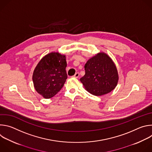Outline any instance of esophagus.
Returning a JSON list of instances; mask_svg holds the SVG:
<instances>
[{
  "mask_svg": "<svg viewBox=\"0 0 152 152\" xmlns=\"http://www.w3.org/2000/svg\"><path fill=\"white\" fill-rule=\"evenodd\" d=\"M79 76V73H76L75 74V75H74L73 77H76V78H78Z\"/></svg>",
  "mask_w": 152,
  "mask_h": 152,
  "instance_id": "34e87169",
  "label": "esophagus"
}]
</instances>
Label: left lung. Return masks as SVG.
I'll list each match as a JSON object with an SVG mask.
<instances>
[{"label":"left lung","instance_id":"1","mask_svg":"<svg viewBox=\"0 0 152 152\" xmlns=\"http://www.w3.org/2000/svg\"><path fill=\"white\" fill-rule=\"evenodd\" d=\"M85 75L80 79L85 90L96 96L113 91L117 85L118 74L113 59L104 52L89 59L85 64Z\"/></svg>","mask_w":152,"mask_h":152}]
</instances>
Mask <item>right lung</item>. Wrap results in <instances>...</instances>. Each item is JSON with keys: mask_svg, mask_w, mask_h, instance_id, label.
Wrapping results in <instances>:
<instances>
[{"mask_svg": "<svg viewBox=\"0 0 152 152\" xmlns=\"http://www.w3.org/2000/svg\"><path fill=\"white\" fill-rule=\"evenodd\" d=\"M66 55L51 52L39 61L35 68L32 80L37 92L45 99L56 95L63 87L67 75Z\"/></svg>", "mask_w": 152, "mask_h": 152, "instance_id": "obj_1", "label": "right lung"}]
</instances>
